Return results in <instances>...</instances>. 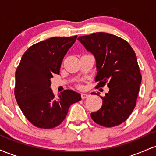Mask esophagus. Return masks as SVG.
Returning <instances> with one entry per match:
<instances>
[{
  "mask_svg": "<svg viewBox=\"0 0 156 156\" xmlns=\"http://www.w3.org/2000/svg\"><path fill=\"white\" fill-rule=\"evenodd\" d=\"M88 97H89V95L87 94H84V93H83V94H81V98H82V99H86V98H88Z\"/></svg>",
  "mask_w": 156,
  "mask_h": 156,
  "instance_id": "1",
  "label": "esophagus"
}]
</instances>
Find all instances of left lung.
I'll return each mask as SVG.
<instances>
[{
	"mask_svg": "<svg viewBox=\"0 0 156 156\" xmlns=\"http://www.w3.org/2000/svg\"><path fill=\"white\" fill-rule=\"evenodd\" d=\"M94 55L98 87L105 84L108 93L101 97L103 105L91 117L97 124L112 128L126 120L136 105L141 75L133 48L125 39L103 32L78 38Z\"/></svg>",
	"mask_w": 156,
	"mask_h": 156,
	"instance_id": "obj_1",
	"label": "left lung"
}]
</instances>
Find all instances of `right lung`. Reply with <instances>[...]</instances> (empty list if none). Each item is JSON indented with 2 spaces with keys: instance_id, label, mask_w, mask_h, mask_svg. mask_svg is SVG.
<instances>
[{
  "instance_id": "right-lung-1",
  "label": "right lung",
  "mask_w": 156,
  "mask_h": 156,
  "mask_svg": "<svg viewBox=\"0 0 156 156\" xmlns=\"http://www.w3.org/2000/svg\"><path fill=\"white\" fill-rule=\"evenodd\" d=\"M77 37H51L37 42L23 55L15 73V95L21 111L34 126L51 129L67 116L80 94L64 90L56 98L51 87L53 74L59 75L62 60Z\"/></svg>"
}]
</instances>
